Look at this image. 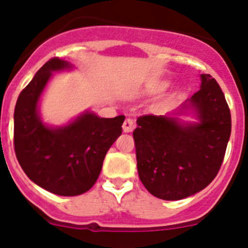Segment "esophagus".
<instances>
[{"mask_svg":"<svg viewBox=\"0 0 248 248\" xmlns=\"http://www.w3.org/2000/svg\"><path fill=\"white\" fill-rule=\"evenodd\" d=\"M134 126V120L131 119V118H126L124 120V123H123V130H124V133H130V131H133Z\"/></svg>","mask_w":248,"mask_h":248,"instance_id":"1","label":"esophagus"}]
</instances>
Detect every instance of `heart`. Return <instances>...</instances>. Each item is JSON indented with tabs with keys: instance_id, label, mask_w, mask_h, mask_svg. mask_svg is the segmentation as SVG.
<instances>
[{
	"instance_id": "obj_1",
	"label": "heart",
	"mask_w": 248,
	"mask_h": 248,
	"mask_svg": "<svg viewBox=\"0 0 248 248\" xmlns=\"http://www.w3.org/2000/svg\"><path fill=\"white\" fill-rule=\"evenodd\" d=\"M166 84H168V83H161V85H160V88H164V87H166Z\"/></svg>"
}]
</instances>
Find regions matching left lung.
<instances>
[{"label": "left lung", "instance_id": "8db88e82", "mask_svg": "<svg viewBox=\"0 0 248 248\" xmlns=\"http://www.w3.org/2000/svg\"><path fill=\"white\" fill-rule=\"evenodd\" d=\"M200 79V91L176 110L137 120L138 174L146 190L163 200H181L205 189L225 156L231 135L229 105L215 78L201 74Z\"/></svg>", "mask_w": 248, "mask_h": 248}]
</instances>
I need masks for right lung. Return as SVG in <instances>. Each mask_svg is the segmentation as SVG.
<instances>
[{"label": "right lung", "instance_id": "add662e5", "mask_svg": "<svg viewBox=\"0 0 248 248\" xmlns=\"http://www.w3.org/2000/svg\"><path fill=\"white\" fill-rule=\"evenodd\" d=\"M73 69L64 59L48 61L21 92L13 115L19 165L36 185L61 196L82 195L95 184L125 119L124 115L100 118L85 110L63 125L43 122L39 105L50 78Z\"/></svg>", "mask_w": 248, "mask_h": 248}]
</instances>
